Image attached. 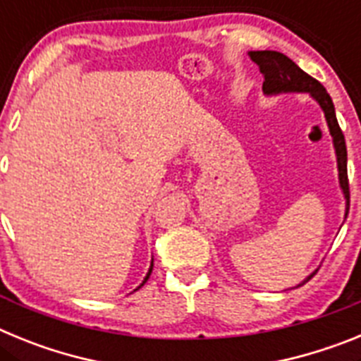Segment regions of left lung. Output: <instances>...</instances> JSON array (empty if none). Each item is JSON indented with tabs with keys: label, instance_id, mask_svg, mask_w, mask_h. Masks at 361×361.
<instances>
[{
	"label": "left lung",
	"instance_id": "left-lung-1",
	"mask_svg": "<svg viewBox=\"0 0 361 361\" xmlns=\"http://www.w3.org/2000/svg\"><path fill=\"white\" fill-rule=\"evenodd\" d=\"M251 59L260 66V72L264 75V92L266 94H279V92H309L312 97L320 103L322 110L327 119V126L333 135L334 148H336L338 157V171H340V184L345 193L347 199V213H349V177H347V146L345 137H343L342 128L336 121V114H334V104L331 95L325 92L324 85L311 78L309 73L300 68L296 63H293L288 56H283L280 52H273V50H257V52H250ZM312 279V275L309 276ZM307 279V280H309ZM305 280V282H307ZM304 282V283H305ZM300 283V286H304Z\"/></svg>",
	"mask_w": 361,
	"mask_h": 361
}]
</instances>
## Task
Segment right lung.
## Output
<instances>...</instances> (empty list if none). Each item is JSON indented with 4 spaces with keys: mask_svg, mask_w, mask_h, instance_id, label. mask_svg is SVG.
I'll list each match as a JSON object with an SVG mask.
<instances>
[{
    "mask_svg": "<svg viewBox=\"0 0 361 361\" xmlns=\"http://www.w3.org/2000/svg\"><path fill=\"white\" fill-rule=\"evenodd\" d=\"M152 269H153V264H152V267H149V271H148V275H146L145 282H146V280H148V279H149V275H152ZM145 282H142V283H141V286H145Z\"/></svg>",
    "mask_w": 361,
    "mask_h": 361,
    "instance_id": "1",
    "label": "right lung"
}]
</instances>
